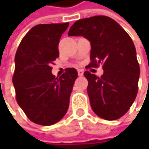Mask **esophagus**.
<instances>
[{
	"mask_svg": "<svg viewBox=\"0 0 149 149\" xmlns=\"http://www.w3.org/2000/svg\"><path fill=\"white\" fill-rule=\"evenodd\" d=\"M78 74H79V76H83L84 75L83 70H78Z\"/></svg>",
	"mask_w": 149,
	"mask_h": 149,
	"instance_id": "1",
	"label": "esophagus"
}]
</instances>
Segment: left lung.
I'll list each match as a JSON object with an SVG mask.
<instances>
[{
    "label": "left lung",
    "instance_id": "left-lung-1",
    "mask_svg": "<svg viewBox=\"0 0 149 149\" xmlns=\"http://www.w3.org/2000/svg\"><path fill=\"white\" fill-rule=\"evenodd\" d=\"M68 36L89 40V67L103 65L101 77L89 71L84 73L89 83L87 92L93 111L106 120L121 118L138 93L140 69L132 39L118 22L104 15L77 20Z\"/></svg>",
    "mask_w": 149,
    "mask_h": 149
}]
</instances>
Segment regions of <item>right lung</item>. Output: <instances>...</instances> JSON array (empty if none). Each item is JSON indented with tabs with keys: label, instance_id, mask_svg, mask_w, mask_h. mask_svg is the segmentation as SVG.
<instances>
[{
	"label": "right lung",
	"instance_id": "1",
	"mask_svg": "<svg viewBox=\"0 0 149 149\" xmlns=\"http://www.w3.org/2000/svg\"><path fill=\"white\" fill-rule=\"evenodd\" d=\"M68 26L69 22L34 26L15 54L12 82L16 101L28 118L37 124L59 122L69 108L77 70L68 68L60 78L51 73V65L60 54V39Z\"/></svg>",
	"mask_w": 149,
	"mask_h": 149
}]
</instances>
